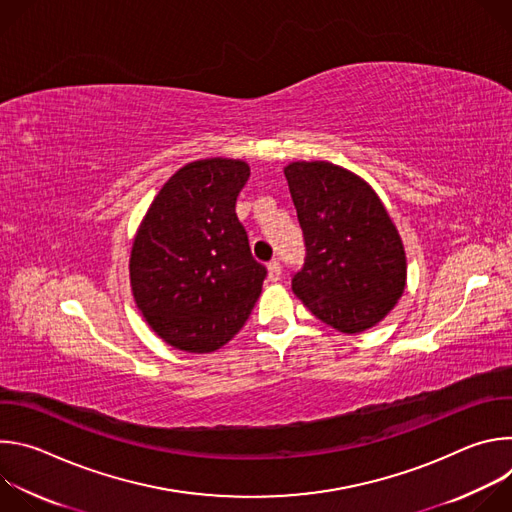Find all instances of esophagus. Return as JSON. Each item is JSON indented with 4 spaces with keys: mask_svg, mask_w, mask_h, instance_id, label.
I'll list each match as a JSON object with an SVG mask.
<instances>
[{
    "mask_svg": "<svg viewBox=\"0 0 512 512\" xmlns=\"http://www.w3.org/2000/svg\"><path fill=\"white\" fill-rule=\"evenodd\" d=\"M267 277H269L271 281H279V277H281V265H279V261H271V263L267 265Z\"/></svg>",
    "mask_w": 512,
    "mask_h": 512,
    "instance_id": "obj_1",
    "label": "esophagus"
}]
</instances>
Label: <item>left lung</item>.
<instances>
[{"label": "left lung", "instance_id": "left-lung-1", "mask_svg": "<svg viewBox=\"0 0 512 512\" xmlns=\"http://www.w3.org/2000/svg\"><path fill=\"white\" fill-rule=\"evenodd\" d=\"M283 174L308 251L291 279L294 294L338 332L377 326L407 285L405 247L383 200L332 162H291Z\"/></svg>", "mask_w": 512, "mask_h": 512}]
</instances>
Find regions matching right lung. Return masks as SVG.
I'll return each instance as SVG.
<instances>
[{
    "mask_svg": "<svg viewBox=\"0 0 512 512\" xmlns=\"http://www.w3.org/2000/svg\"><path fill=\"white\" fill-rule=\"evenodd\" d=\"M251 168L204 158L182 166L141 218L129 255L133 300L150 328L184 352H214L247 322L265 279L235 202Z\"/></svg>",
    "mask_w": 512,
    "mask_h": 512,
    "instance_id": "1",
    "label": "right lung"
}]
</instances>
